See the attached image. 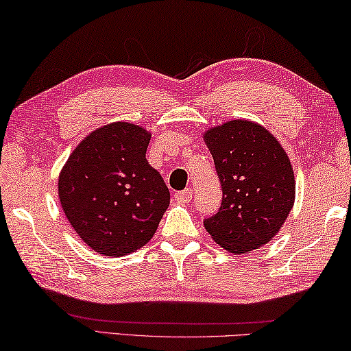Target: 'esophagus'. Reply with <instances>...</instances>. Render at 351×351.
Here are the masks:
<instances>
[{
    "label": "esophagus",
    "mask_w": 351,
    "mask_h": 351,
    "mask_svg": "<svg viewBox=\"0 0 351 351\" xmlns=\"http://www.w3.org/2000/svg\"><path fill=\"white\" fill-rule=\"evenodd\" d=\"M176 199L179 200V202H189V200L193 199V189L191 188H186L183 189V191L176 193Z\"/></svg>",
    "instance_id": "obj_1"
}]
</instances>
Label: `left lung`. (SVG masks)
I'll use <instances>...</instances> for the list:
<instances>
[{"mask_svg": "<svg viewBox=\"0 0 351 351\" xmlns=\"http://www.w3.org/2000/svg\"><path fill=\"white\" fill-rule=\"evenodd\" d=\"M222 186L217 213L204 221L215 243L243 255L280 232L295 200L294 171L263 125L233 119L204 134Z\"/></svg>", "mask_w": 351, "mask_h": 351, "instance_id": "8db88e82", "label": "left lung"}]
</instances>
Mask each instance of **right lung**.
<instances>
[{
	"label": "right lung",
	"mask_w": 351,
	"mask_h": 351,
	"mask_svg": "<svg viewBox=\"0 0 351 351\" xmlns=\"http://www.w3.org/2000/svg\"><path fill=\"white\" fill-rule=\"evenodd\" d=\"M151 134L130 123L91 132L59 176L66 219L85 244L123 256L147 244L169 205V189L146 160Z\"/></svg>",
	"instance_id": "1"
}]
</instances>
